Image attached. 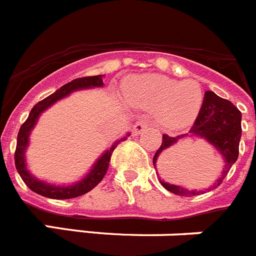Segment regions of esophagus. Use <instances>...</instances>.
<instances>
[{"instance_id":"obj_1","label":"esophagus","mask_w":256,"mask_h":256,"mask_svg":"<svg viewBox=\"0 0 256 256\" xmlns=\"http://www.w3.org/2000/svg\"><path fill=\"white\" fill-rule=\"evenodd\" d=\"M148 128V124L144 123V122H137V123L133 126V130H134V133H137V134H140V133L142 132V130H144Z\"/></svg>"}]
</instances>
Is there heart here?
<instances>
[{
    "mask_svg": "<svg viewBox=\"0 0 256 256\" xmlns=\"http://www.w3.org/2000/svg\"><path fill=\"white\" fill-rule=\"evenodd\" d=\"M132 105L155 110L158 123L166 130H180L198 118L204 94L196 80L180 82L165 76H144L128 86Z\"/></svg>",
    "mask_w": 256,
    "mask_h": 256,
    "instance_id": "1",
    "label": "heart"
}]
</instances>
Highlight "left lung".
I'll return each mask as SVG.
<instances>
[{"mask_svg": "<svg viewBox=\"0 0 256 256\" xmlns=\"http://www.w3.org/2000/svg\"><path fill=\"white\" fill-rule=\"evenodd\" d=\"M241 132H242L241 130V112L238 108L230 101L216 96L214 92H205L204 102L201 106L200 112L188 133L206 140L210 144L216 148V151H219L224 160V168H223L220 177L212 183L208 188V191L212 188H216L222 183V180L226 178L230 166L236 162L237 158H238ZM188 133L177 136V137H169L168 134H162V146L154 156V166L156 168V164L158 162H160V158L165 151H168L169 148H173L180 138H184L186 136H188ZM160 183L164 188L178 196H195L205 192V190L196 191V190L183 188V187L170 184L162 180H160Z\"/></svg>", "mask_w": 256, "mask_h": 256, "instance_id": "1", "label": "left lung"}]
</instances>
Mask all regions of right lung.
<instances>
[{
  "label": "right lung",
  "instance_id": "add662e5",
  "mask_svg": "<svg viewBox=\"0 0 256 256\" xmlns=\"http://www.w3.org/2000/svg\"><path fill=\"white\" fill-rule=\"evenodd\" d=\"M102 76H84V78H78L72 80L70 83H66L62 87H60L56 92L50 94L48 97L44 98L38 104L33 106V108L29 112V116L22 126H20L19 133H18V142H16V150H15V166H16L18 173L20 174L22 180H24L26 186L32 190L33 192L42 195L44 198H56V200H65V198H74L78 196H82L87 192L91 191L92 188L98 184L105 177L106 172L108 168V162L112 159V151L118 146V144L126 137L118 140L112 148L106 150L102 155L97 159L94 162L91 170L88 172V174L84 178L78 180L74 184L70 186H55L51 183L44 182V180H38V178L33 177L32 173L26 169V150L29 144V134H30L32 130L34 128L37 124L38 119H40V114L47 110L50 106H52L56 101L64 98V97L69 96L72 92L78 91V90H84V88H94V87H102ZM130 136V134H128Z\"/></svg>",
  "mask_w": 256,
  "mask_h": 256
}]
</instances>
